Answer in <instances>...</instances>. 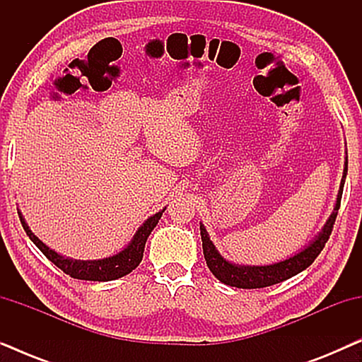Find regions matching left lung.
Masks as SVG:
<instances>
[{
  "label": "left lung",
  "mask_w": 362,
  "mask_h": 362,
  "mask_svg": "<svg viewBox=\"0 0 362 362\" xmlns=\"http://www.w3.org/2000/svg\"><path fill=\"white\" fill-rule=\"evenodd\" d=\"M348 175V156H346L344 163V173L343 180H341L339 192L336 197L334 211L331 212L329 219L326 221L323 229L303 250H300L298 254L288 257V259L276 262L272 265H235L230 264L229 260H226L224 257L219 254V250L216 249V245L212 244L207 234L206 227L201 224V239H202V250H204V259L206 264L212 272V275L217 280H221L222 284L235 286V288H264V286H270L280 281L288 280L291 276L300 274L305 269L313 264L316 257L320 255V252L323 250L326 242H328L331 230H333L336 216H338V209L341 206V196H343V187L344 180Z\"/></svg>",
  "instance_id": "8db88e82"
}]
</instances>
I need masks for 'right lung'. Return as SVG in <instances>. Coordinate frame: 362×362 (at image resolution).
Segmentation results:
<instances>
[{"label":"right lung","mask_w":362,"mask_h":362,"mask_svg":"<svg viewBox=\"0 0 362 362\" xmlns=\"http://www.w3.org/2000/svg\"><path fill=\"white\" fill-rule=\"evenodd\" d=\"M165 209H161L160 212H156V214L148 217V219L143 222L140 229L136 230V234L133 235L132 242L125 247V249L120 250L115 255L107 257V259H100V260H72V259H67V257L59 255L57 252L49 249L42 240H39L37 237L33 234V230L29 229V226L26 224V221H24L21 212L18 211V214H19V219H21L23 229L26 230L29 239H31L34 242V245H36L54 265L59 267L64 274L71 275L72 279H77V280L110 281V280L122 279V276L128 275L132 270H135L136 267L140 265L148 235H150L151 230L156 227L158 221L161 219Z\"/></svg>","instance_id":"obj_1"}]
</instances>
